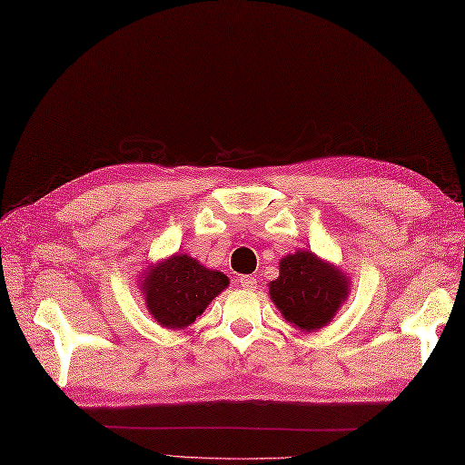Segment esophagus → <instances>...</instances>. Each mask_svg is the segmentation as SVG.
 Returning <instances> with one entry per match:
<instances>
[{
	"mask_svg": "<svg viewBox=\"0 0 465 465\" xmlns=\"http://www.w3.org/2000/svg\"><path fill=\"white\" fill-rule=\"evenodd\" d=\"M240 288L248 290V292H255L258 290V280L252 278V275H243V278H240Z\"/></svg>",
	"mask_w": 465,
	"mask_h": 465,
	"instance_id": "esophagus-1",
	"label": "esophagus"
}]
</instances>
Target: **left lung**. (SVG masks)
I'll return each instance as SVG.
<instances>
[{
  "label": "left lung",
  "mask_w": 465,
  "mask_h": 465,
  "mask_svg": "<svg viewBox=\"0 0 465 465\" xmlns=\"http://www.w3.org/2000/svg\"><path fill=\"white\" fill-rule=\"evenodd\" d=\"M350 275L310 250L280 260L278 280L270 282V298L283 320L312 333L325 328L348 302Z\"/></svg>",
  "instance_id": "8db88e82"
}]
</instances>
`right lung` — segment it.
I'll use <instances>...</instances> for the list:
<instances>
[{
    "mask_svg": "<svg viewBox=\"0 0 465 465\" xmlns=\"http://www.w3.org/2000/svg\"><path fill=\"white\" fill-rule=\"evenodd\" d=\"M137 283L152 320L167 330H185L230 285V280L192 255L173 253L147 265Z\"/></svg>",
    "mask_w": 465,
    "mask_h": 465,
    "instance_id": "right-lung-1",
    "label": "right lung"
}]
</instances>
